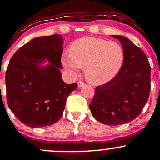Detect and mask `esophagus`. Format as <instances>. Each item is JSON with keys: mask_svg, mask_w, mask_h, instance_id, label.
Here are the masks:
<instances>
[{"mask_svg": "<svg viewBox=\"0 0 160 160\" xmlns=\"http://www.w3.org/2000/svg\"><path fill=\"white\" fill-rule=\"evenodd\" d=\"M85 85V82H82V81H79L78 82V86L79 87H82V86H83Z\"/></svg>", "mask_w": 160, "mask_h": 160, "instance_id": "1", "label": "esophagus"}]
</instances>
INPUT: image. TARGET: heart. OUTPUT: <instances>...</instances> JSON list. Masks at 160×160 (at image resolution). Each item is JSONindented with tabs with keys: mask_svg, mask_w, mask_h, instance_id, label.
I'll return each mask as SVG.
<instances>
[{
	"mask_svg": "<svg viewBox=\"0 0 160 160\" xmlns=\"http://www.w3.org/2000/svg\"><path fill=\"white\" fill-rule=\"evenodd\" d=\"M124 58L123 49L117 42L83 38L71 45L70 54L62 55V63L74 74L84 67L86 80L93 85H102L117 77Z\"/></svg>",
	"mask_w": 160,
	"mask_h": 160,
	"instance_id": "1",
	"label": "heart"
}]
</instances>
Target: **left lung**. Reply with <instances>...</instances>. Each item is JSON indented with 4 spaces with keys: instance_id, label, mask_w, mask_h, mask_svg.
I'll return each mask as SVG.
<instances>
[{
    "instance_id": "8db88e82",
    "label": "left lung",
    "mask_w": 160,
    "mask_h": 160,
    "mask_svg": "<svg viewBox=\"0 0 160 160\" xmlns=\"http://www.w3.org/2000/svg\"><path fill=\"white\" fill-rule=\"evenodd\" d=\"M124 50L123 65L113 80L95 88L89 104L98 122L117 126L138 117L148 102L150 91V65L146 55L127 38L113 35Z\"/></svg>"
}]
</instances>
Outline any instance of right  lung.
<instances>
[{
  "label": "right lung",
  "mask_w": 160,
  "mask_h": 160,
  "mask_svg": "<svg viewBox=\"0 0 160 160\" xmlns=\"http://www.w3.org/2000/svg\"><path fill=\"white\" fill-rule=\"evenodd\" d=\"M62 45L59 34L35 38L16 51L7 67L8 106L29 127L56 122L63 114L68 96L78 87V83L67 84L62 80Z\"/></svg>",
  "instance_id": "add662e5"
}]
</instances>
